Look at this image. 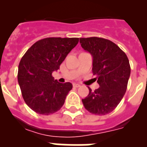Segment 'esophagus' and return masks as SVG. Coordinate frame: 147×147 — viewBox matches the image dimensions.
Returning a JSON list of instances; mask_svg holds the SVG:
<instances>
[{
  "label": "esophagus",
  "instance_id": "esophagus-1",
  "mask_svg": "<svg viewBox=\"0 0 147 147\" xmlns=\"http://www.w3.org/2000/svg\"><path fill=\"white\" fill-rule=\"evenodd\" d=\"M73 86L74 87V88H79L80 87V84H76V83H74V84H73Z\"/></svg>",
  "mask_w": 147,
  "mask_h": 147
}]
</instances>
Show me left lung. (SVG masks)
Returning a JSON list of instances; mask_svg holds the SVG:
<instances>
[{
    "label": "left lung",
    "mask_w": 147,
    "mask_h": 147,
    "mask_svg": "<svg viewBox=\"0 0 147 147\" xmlns=\"http://www.w3.org/2000/svg\"><path fill=\"white\" fill-rule=\"evenodd\" d=\"M82 49L93 57V74L99 88L82 99L88 111L103 115L111 113L124 97L130 76V65L125 53L116 44L101 37L80 38Z\"/></svg>",
    "instance_id": "obj_1"
}]
</instances>
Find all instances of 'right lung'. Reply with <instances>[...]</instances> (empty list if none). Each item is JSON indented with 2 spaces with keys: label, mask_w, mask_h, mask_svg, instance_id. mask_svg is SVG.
Wrapping results in <instances>:
<instances>
[{
  "label": "right lung",
  "mask_w": 147,
  "mask_h": 147,
  "mask_svg": "<svg viewBox=\"0 0 147 147\" xmlns=\"http://www.w3.org/2000/svg\"><path fill=\"white\" fill-rule=\"evenodd\" d=\"M79 38L48 37L38 40L27 50L18 66V80L26 104L37 113L49 115L60 110L73 85L54 80L67 55Z\"/></svg>",
  "instance_id": "right-lung-1"
}]
</instances>
